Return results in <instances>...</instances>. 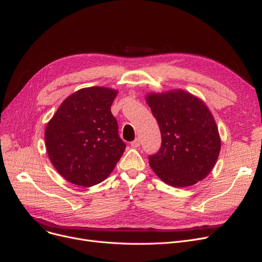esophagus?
<instances>
[{"label": "esophagus", "mask_w": 262, "mask_h": 262, "mask_svg": "<svg viewBox=\"0 0 262 262\" xmlns=\"http://www.w3.org/2000/svg\"><path fill=\"white\" fill-rule=\"evenodd\" d=\"M130 146H132L133 148H138V147L140 146V139H139V138H136L134 141H132V142H130Z\"/></svg>", "instance_id": "esophagus-1"}]
</instances>
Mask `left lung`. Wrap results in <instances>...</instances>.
<instances>
[{
    "label": "left lung",
    "instance_id": "obj_1",
    "mask_svg": "<svg viewBox=\"0 0 262 262\" xmlns=\"http://www.w3.org/2000/svg\"><path fill=\"white\" fill-rule=\"evenodd\" d=\"M147 102L162 136L160 150L149 156L153 171L172 187H190L204 179L215 166L221 147L207 105L182 90L151 93Z\"/></svg>",
    "mask_w": 262,
    "mask_h": 262
}]
</instances>
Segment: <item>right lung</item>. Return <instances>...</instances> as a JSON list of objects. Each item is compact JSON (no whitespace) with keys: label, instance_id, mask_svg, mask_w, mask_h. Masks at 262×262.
<instances>
[{"label":"right lung","instance_id":"add662e5","mask_svg":"<svg viewBox=\"0 0 262 262\" xmlns=\"http://www.w3.org/2000/svg\"><path fill=\"white\" fill-rule=\"evenodd\" d=\"M118 92L87 87L63 100L45 128L48 157L69 182L92 187L106 179L125 151L111 104Z\"/></svg>","mask_w":262,"mask_h":262}]
</instances>
